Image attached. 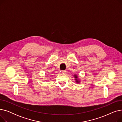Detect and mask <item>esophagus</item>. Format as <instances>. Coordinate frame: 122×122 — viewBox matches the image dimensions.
Listing matches in <instances>:
<instances>
[{
    "label": "esophagus",
    "instance_id": "esophagus-1",
    "mask_svg": "<svg viewBox=\"0 0 122 122\" xmlns=\"http://www.w3.org/2000/svg\"><path fill=\"white\" fill-rule=\"evenodd\" d=\"M61 72H62V73L63 74H65V73L66 72V71H65V70H62V71Z\"/></svg>",
    "mask_w": 122,
    "mask_h": 122
}]
</instances>
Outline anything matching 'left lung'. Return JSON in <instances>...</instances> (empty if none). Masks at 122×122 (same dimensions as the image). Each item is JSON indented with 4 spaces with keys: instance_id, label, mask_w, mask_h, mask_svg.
<instances>
[{
    "instance_id": "obj_1",
    "label": "left lung",
    "mask_w": 122,
    "mask_h": 122,
    "mask_svg": "<svg viewBox=\"0 0 122 122\" xmlns=\"http://www.w3.org/2000/svg\"><path fill=\"white\" fill-rule=\"evenodd\" d=\"M74 76V78H75V81L76 82V83H77V84H78V83H79L80 82V81L79 79L78 75H76V74H75Z\"/></svg>"
}]
</instances>
